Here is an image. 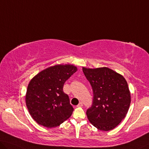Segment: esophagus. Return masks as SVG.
Masks as SVG:
<instances>
[{
  "label": "esophagus",
  "mask_w": 149,
  "mask_h": 149,
  "mask_svg": "<svg viewBox=\"0 0 149 149\" xmlns=\"http://www.w3.org/2000/svg\"><path fill=\"white\" fill-rule=\"evenodd\" d=\"M77 106V107H81V106H83V104H82V102H79Z\"/></svg>",
  "instance_id": "1"
}]
</instances>
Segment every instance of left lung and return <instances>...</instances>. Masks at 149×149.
<instances>
[{"mask_svg":"<svg viewBox=\"0 0 149 149\" xmlns=\"http://www.w3.org/2000/svg\"><path fill=\"white\" fill-rule=\"evenodd\" d=\"M92 86L94 99L86 115L91 124L100 130L109 131L125 118L131 97L127 81L123 75L104 67L82 68Z\"/></svg>","mask_w":149,"mask_h":149,"instance_id":"left-lung-1","label":"left lung"}]
</instances>
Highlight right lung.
Segmentation results:
<instances>
[{"label": "right lung", "mask_w": 149, "mask_h": 149, "mask_svg": "<svg viewBox=\"0 0 149 149\" xmlns=\"http://www.w3.org/2000/svg\"><path fill=\"white\" fill-rule=\"evenodd\" d=\"M77 70L74 65L58 64L46 68L31 79L25 101L37 123L47 128L56 127L72 116L74 108L63 87Z\"/></svg>", "instance_id": "right-lung-1"}]
</instances>
